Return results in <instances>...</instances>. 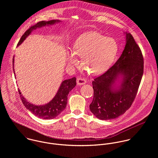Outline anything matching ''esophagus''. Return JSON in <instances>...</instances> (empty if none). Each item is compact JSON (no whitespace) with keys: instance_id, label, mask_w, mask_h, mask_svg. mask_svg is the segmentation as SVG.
Here are the masks:
<instances>
[{"instance_id":"1","label":"esophagus","mask_w":158,"mask_h":158,"mask_svg":"<svg viewBox=\"0 0 158 158\" xmlns=\"http://www.w3.org/2000/svg\"><path fill=\"white\" fill-rule=\"evenodd\" d=\"M77 83L78 85H83L86 83V80L83 77H80V78H77Z\"/></svg>"}]
</instances>
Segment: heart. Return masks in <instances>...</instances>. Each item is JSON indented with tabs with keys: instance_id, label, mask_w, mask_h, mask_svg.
Here are the masks:
<instances>
[{
	"instance_id": "heart-1",
	"label": "heart",
	"mask_w": 158,
	"mask_h": 158,
	"mask_svg": "<svg viewBox=\"0 0 158 158\" xmlns=\"http://www.w3.org/2000/svg\"><path fill=\"white\" fill-rule=\"evenodd\" d=\"M117 50L118 46L113 38H105L97 32H88L75 40L68 61L70 64H76L78 63L76 55L81 56L82 64L87 71L98 74L110 66Z\"/></svg>"
}]
</instances>
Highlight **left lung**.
I'll return each instance as SVG.
<instances>
[{"instance_id":"left-lung-1","label":"left lung","mask_w":158,"mask_h":158,"mask_svg":"<svg viewBox=\"0 0 158 158\" xmlns=\"http://www.w3.org/2000/svg\"><path fill=\"white\" fill-rule=\"evenodd\" d=\"M143 73L141 50L130 33H126V45L115 63L92 81L94 98L90 111L99 119L117 118L125 113L135 99ZM122 77L120 86L116 80Z\"/></svg>"}]
</instances>
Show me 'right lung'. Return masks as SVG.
<instances>
[{"label": "right lung", "mask_w": 158, "mask_h": 158, "mask_svg": "<svg viewBox=\"0 0 158 158\" xmlns=\"http://www.w3.org/2000/svg\"><path fill=\"white\" fill-rule=\"evenodd\" d=\"M59 20H51L49 21H40L39 23L31 26L22 36L18 45L22 44L23 41L32 32L33 30L36 29L46 25H52L55 23H59ZM13 64H14V58L13 59ZM13 71L15 72L14 69ZM76 86V78L73 77L70 79L66 80L63 81L58 90L54 98L48 103L44 105H35L27 101L21 94V91L18 89L19 94H20L21 99L23 102V105L31 113H33L36 117L44 118V119H51L55 118L59 114L64 111L66 108L68 103V96L69 92Z\"/></svg>", "instance_id": "1"}]
</instances>
